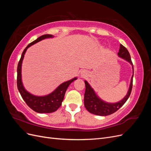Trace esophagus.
<instances>
[{
    "instance_id": "esophagus-1",
    "label": "esophagus",
    "mask_w": 151,
    "mask_h": 151,
    "mask_svg": "<svg viewBox=\"0 0 151 151\" xmlns=\"http://www.w3.org/2000/svg\"><path fill=\"white\" fill-rule=\"evenodd\" d=\"M83 74V76H84V74Z\"/></svg>"
}]
</instances>
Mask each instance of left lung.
Returning <instances> with one entry per match:
<instances>
[{"label": "left lung", "instance_id": "8db88e82", "mask_svg": "<svg viewBox=\"0 0 151 151\" xmlns=\"http://www.w3.org/2000/svg\"><path fill=\"white\" fill-rule=\"evenodd\" d=\"M118 55L120 57L125 59V60L130 63L132 68H133L134 72V66L131 60L130 53L127 49L124 46H123L122 44H120L119 52L118 53ZM133 77L134 74L132 76L129 89L127 95L121 101L116 103H109L103 101L95 93L94 91L91 88L88 82L85 81L86 91L84 93V102L87 110L91 113L94 114V115L99 116H107L116 112L125 104L130 96L132 89V85H133Z\"/></svg>", "mask_w": 151, "mask_h": 151}]
</instances>
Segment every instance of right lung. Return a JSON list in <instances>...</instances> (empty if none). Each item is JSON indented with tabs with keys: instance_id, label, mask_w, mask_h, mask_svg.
<instances>
[{
	"instance_id": "obj_1",
	"label": "right lung",
	"mask_w": 151,
	"mask_h": 151,
	"mask_svg": "<svg viewBox=\"0 0 151 151\" xmlns=\"http://www.w3.org/2000/svg\"><path fill=\"white\" fill-rule=\"evenodd\" d=\"M53 37H54V36L52 35H44L40 36L39 38L33 41V42L30 43L24 50L23 52L22 53V55L19 63H18L17 68V89L19 90L22 99H24V101L30 108L35 111L40 113H49L57 111L58 108L62 105V103L63 98H64L65 93L68 86L73 81L77 79L76 77H74L71 80L63 83L52 93L48 95L43 96H37L31 94L24 89L21 79V66L27 49L31 47V45L40 42L42 40Z\"/></svg>"
}]
</instances>
